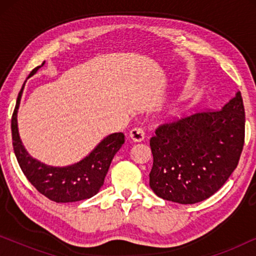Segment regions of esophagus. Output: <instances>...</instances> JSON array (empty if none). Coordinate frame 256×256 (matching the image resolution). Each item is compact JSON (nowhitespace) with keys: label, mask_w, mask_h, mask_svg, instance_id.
<instances>
[{"label":"esophagus","mask_w":256,"mask_h":256,"mask_svg":"<svg viewBox=\"0 0 256 256\" xmlns=\"http://www.w3.org/2000/svg\"><path fill=\"white\" fill-rule=\"evenodd\" d=\"M130 138L134 142H141L144 140V130H143L142 128L140 127H136V128H132L130 130Z\"/></svg>","instance_id":"obj_1"}]
</instances>
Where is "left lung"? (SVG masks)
Returning <instances> with one entry per match:
<instances>
[{
    "instance_id": "left-lung-1",
    "label": "left lung",
    "mask_w": 256,
    "mask_h": 256,
    "mask_svg": "<svg viewBox=\"0 0 256 256\" xmlns=\"http://www.w3.org/2000/svg\"><path fill=\"white\" fill-rule=\"evenodd\" d=\"M150 138L149 185L158 197L196 204L214 194L236 170L244 142V107L238 92L222 110L160 124Z\"/></svg>"
}]
</instances>
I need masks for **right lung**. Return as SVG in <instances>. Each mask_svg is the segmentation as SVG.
<instances>
[{
  "instance_id": "right-lung-1",
  "label": "right lung",
  "mask_w": 256,
  "mask_h": 256,
  "mask_svg": "<svg viewBox=\"0 0 256 256\" xmlns=\"http://www.w3.org/2000/svg\"><path fill=\"white\" fill-rule=\"evenodd\" d=\"M44 62L34 68L28 78L32 76L38 68L44 65ZM24 85L26 84H23L22 90H20L12 113V135L14 152L28 180L40 194L56 202H79L96 196L104 185L112 160L124 143V135L122 132L108 135L90 152L88 156L72 166H46L28 154L20 138L17 112Z\"/></svg>"
}]
</instances>
